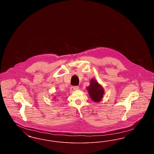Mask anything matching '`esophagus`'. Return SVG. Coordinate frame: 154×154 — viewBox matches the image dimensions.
<instances>
[{
	"label": "esophagus",
	"instance_id": "1",
	"mask_svg": "<svg viewBox=\"0 0 154 154\" xmlns=\"http://www.w3.org/2000/svg\"><path fill=\"white\" fill-rule=\"evenodd\" d=\"M79 87H77V86H73V87H71V88L70 89V92H73L75 90L79 89Z\"/></svg>",
	"mask_w": 154,
	"mask_h": 154
}]
</instances>
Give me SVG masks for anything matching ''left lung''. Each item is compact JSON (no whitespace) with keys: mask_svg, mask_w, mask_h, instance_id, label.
I'll use <instances>...</instances> for the list:
<instances>
[{"mask_svg":"<svg viewBox=\"0 0 154 154\" xmlns=\"http://www.w3.org/2000/svg\"><path fill=\"white\" fill-rule=\"evenodd\" d=\"M88 93L91 99L95 102H99L101 101L104 95V89L97 81L95 79H91L90 85L87 87Z\"/></svg>","mask_w":154,"mask_h":154,"instance_id":"left-lung-1","label":"left lung"}]
</instances>
